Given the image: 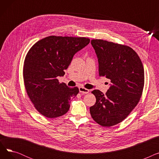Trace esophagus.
<instances>
[{"instance_id": "1", "label": "esophagus", "mask_w": 159, "mask_h": 159, "mask_svg": "<svg viewBox=\"0 0 159 159\" xmlns=\"http://www.w3.org/2000/svg\"><path fill=\"white\" fill-rule=\"evenodd\" d=\"M79 91L81 93H83V94H87L89 92V90L86 89V88H84L83 87H80L79 88Z\"/></svg>"}]
</instances>
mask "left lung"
Here are the masks:
<instances>
[{
    "instance_id": "obj_1",
    "label": "left lung",
    "mask_w": 159,
    "mask_h": 159,
    "mask_svg": "<svg viewBox=\"0 0 159 159\" xmlns=\"http://www.w3.org/2000/svg\"><path fill=\"white\" fill-rule=\"evenodd\" d=\"M91 44L98 57L100 77L110 79L111 85L104 95L91 91L96 102L89 108L91 117L104 127L123 121L139 103L144 86V71L137 53L129 46L101 39Z\"/></svg>"
}]
</instances>
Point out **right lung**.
<instances>
[{
  "instance_id": "1",
  "label": "right lung",
  "mask_w": 159,
  "mask_h": 159,
  "mask_svg": "<svg viewBox=\"0 0 159 159\" xmlns=\"http://www.w3.org/2000/svg\"><path fill=\"white\" fill-rule=\"evenodd\" d=\"M90 42L86 37L49 36L39 40L28 51L23 67L26 93L35 109L49 119L68 111L70 101L79 92L77 87L60 83L73 55Z\"/></svg>"
}]
</instances>
